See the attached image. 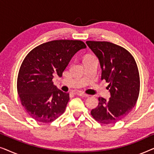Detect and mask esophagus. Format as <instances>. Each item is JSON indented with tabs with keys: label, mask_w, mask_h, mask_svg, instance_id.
I'll list each match as a JSON object with an SVG mask.
<instances>
[{
	"label": "esophagus",
	"mask_w": 154,
	"mask_h": 154,
	"mask_svg": "<svg viewBox=\"0 0 154 154\" xmlns=\"http://www.w3.org/2000/svg\"><path fill=\"white\" fill-rule=\"evenodd\" d=\"M77 94L79 96H81V97H88V94H85V93H83V92H77Z\"/></svg>",
	"instance_id": "esophagus-1"
}]
</instances>
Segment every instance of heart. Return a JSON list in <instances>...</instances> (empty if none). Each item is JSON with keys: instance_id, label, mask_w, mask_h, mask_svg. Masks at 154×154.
<instances>
[{"instance_id": "heart-1", "label": "heart", "mask_w": 154, "mask_h": 154, "mask_svg": "<svg viewBox=\"0 0 154 154\" xmlns=\"http://www.w3.org/2000/svg\"><path fill=\"white\" fill-rule=\"evenodd\" d=\"M94 57L93 55H90V54H89V55H86L85 57V58H84V60H89V59H91V58H93Z\"/></svg>"}]
</instances>
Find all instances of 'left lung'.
<instances>
[{"label":"left lung","mask_w":154,"mask_h":154,"mask_svg":"<svg viewBox=\"0 0 154 154\" xmlns=\"http://www.w3.org/2000/svg\"><path fill=\"white\" fill-rule=\"evenodd\" d=\"M86 43L100 60L102 80L109 83L111 97H99L92 116L102 124L116 123L125 118L138 100L140 73L133 56L125 48L107 41H88Z\"/></svg>","instance_id":"obj_1"}]
</instances>
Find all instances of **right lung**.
Listing matches in <instances>:
<instances>
[{"label":"right lung","mask_w":154,"mask_h":154,"mask_svg":"<svg viewBox=\"0 0 154 154\" xmlns=\"http://www.w3.org/2000/svg\"><path fill=\"white\" fill-rule=\"evenodd\" d=\"M85 43L79 40H55L31 50L19 71L17 88L21 104L36 121L51 123L66 109L69 93L53 84L54 75L61 77L72 57Z\"/></svg>","instance_id":"obj_1"}]
</instances>
